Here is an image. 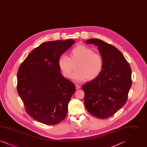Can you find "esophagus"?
<instances>
[{
  "mask_svg": "<svg viewBox=\"0 0 147 147\" xmlns=\"http://www.w3.org/2000/svg\"><path fill=\"white\" fill-rule=\"evenodd\" d=\"M76 87L77 89H80L81 88V86L80 85H78V84H76Z\"/></svg>",
  "mask_w": 147,
  "mask_h": 147,
  "instance_id": "obj_1",
  "label": "esophagus"
}]
</instances>
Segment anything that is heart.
<instances>
[{
    "label": "heart",
    "instance_id": "b5f03b06",
    "mask_svg": "<svg viewBox=\"0 0 147 147\" xmlns=\"http://www.w3.org/2000/svg\"><path fill=\"white\" fill-rule=\"evenodd\" d=\"M76 65L77 71L71 78L77 82H82L86 79L93 80L98 77L102 69L104 60L101 55L94 53L90 47L79 45L70 51L69 57L63 55L58 59L59 68L65 78L70 77Z\"/></svg>",
    "mask_w": 147,
    "mask_h": 147
}]
</instances>
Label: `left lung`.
I'll use <instances>...</instances> for the list:
<instances>
[{
    "label": "left lung",
    "instance_id": "left-lung-1",
    "mask_svg": "<svg viewBox=\"0 0 147 147\" xmlns=\"http://www.w3.org/2000/svg\"><path fill=\"white\" fill-rule=\"evenodd\" d=\"M98 46L104 65L98 77L82 86L85 106L91 115L99 119L113 115L126 104L132 85V71L119 49L97 38L85 42Z\"/></svg>",
    "mask_w": 147,
    "mask_h": 147
}]
</instances>
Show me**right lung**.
<instances>
[{"label": "right lung", "instance_id": "add662e5", "mask_svg": "<svg viewBox=\"0 0 147 147\" xmlns=\"http://www.w3.org/2000/svg\"><path fill=\"white\" fill-rule=\"evenodd\" d=\"M74 43L72 39L43 42L28 55L19 68L18 94L26 112L38 122L54 125L67 115L76 87L61 73L58 59Z\"/></svg>", "mask_w": 147, "mask_h": 147}]
</instances>
